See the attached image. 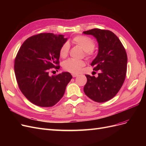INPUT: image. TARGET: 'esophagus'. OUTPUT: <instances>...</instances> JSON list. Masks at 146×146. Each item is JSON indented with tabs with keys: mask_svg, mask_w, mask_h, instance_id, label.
<instances>
[{
	"mask_svg": "<svg viewBox=\"0 0 146 146\" xmlns=\"http://www.w3.org/2000/svg\"><path fill=\"white\" fill-rule=\"evenodd\" d=\"M72 77H77L78 75H77V74H72Z\"/></svg>",
	"mask_w": 146,
	"mask_h": 146,
	"instance_id": "esophagus-1",
	"label": "esophagus"
}]
</instances>
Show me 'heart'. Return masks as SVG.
<instances>
[{"label": "heart", "instance_id": "obj_1", "mask_svg": "<svg viewBox=\"0 0 146 146\" xmlns=\"http://www.w3.org/2000/svg\"><path fill=\"white\" fill-rule=\"evenodd\" d=\"M72 42L80 47L85 52V55L91 57L93 55V49L95 47V42L89 37L83 35H78L74 37ZM69 50V45L66 42L61 47L60 50V56L64 58L68 56ZM85 66V62L83 60H77L69 59L63 63V68L65 70L70 73L77 74L80 71L82 68Z\"/></svg>", "mask_w": 146, "mask_h": 146}]
</instances>
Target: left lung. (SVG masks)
Segmentation results:
<instances>
[{"label": "left lung", "instance_id": "left-lung-1", "mask_svg": "<svg viewBox=\"0 0 146 146\" xmlns=\"http://www.w3.org/2000/svg\"><path fill=\"white\" fill-rule=\"evenodd\" d=\"M94 36L99 44L98 54L92 61L98 77L85 75V94L96 102H104L115 96L124 82L127 55L124 47L116 35L108 30L93 29L83 32Z\"/></svg>", "mask_w": 146, "mask_h": 146}]
</instances>
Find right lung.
Segmentation results:
<instances>
[{
  "label": "right lung",
  "mask_w": 146,
  "mask_h": 146,
  "mask_svg": "<svg viewBox=\"0 0 146 146\" xmlns=\"http://www.w3.org/2000/svg\"><path fill=\"white\" fill-rule=\"evenodd\" d=\"M63 35L39 33L27 38L15 60V72L21 91L39 107H50L63 98L72 76L64 72L49 76V69H59L60 50L68 38Z\"/></svg>",
  "instance_id": "add662e5"
}]
</instances>
